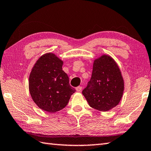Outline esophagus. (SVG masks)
<instances>
[{
    "instance_id": "obj_1",
    "label": "esophagus",
    "mask_w": 151,
    "mask_h": 151,
    "mask_svg": "<svg viewBox=\"0 0 151 151\" xmlns=\"http://www.w3.org/2000/svg\"><path fill=\"white\" fill-rule=\"evenodd\" d=\"M82 89V86H78V87L76 88V91H78V92L81 91Z\"/></svg>"
}]
</instances>
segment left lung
Returning <instances> with one entry per match:
<instances>
[{
    "label": "left lung",
    "mask_w": 151,
    "mask_h": 151,
    "mask_svg": "<svg viewBox=\"0 0 151 151\" xmlns=\"http://www.w3.org/2000/svg\"><path fill=\"white\" fill-rule=\"evenodd\" d=\"M124 91L120 69L111 57L103 54L94 60L91 78L82 94L89 105L106 111L119 103Z\"/></svg>",
    "instance_id": "1"
}]
</instances>
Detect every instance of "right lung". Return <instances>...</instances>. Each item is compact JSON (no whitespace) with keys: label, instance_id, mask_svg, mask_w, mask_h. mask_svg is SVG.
Listing matches in <instances>:
<instances>
[{"label":"right lung","instance_id":"obj_1","mask_svg":"<svg viewBox=\"0 0 151 151\" xmlns=\"http://www.w3.org/2000/svg\"><path fill=\"white\" fill-rule=\"evenodd\" d=\"M63 63L54 54H45L37 60L30 74L32 98L38 107L50 113L65 108L76 91L62 70Z\"/></svg>","mask_w":151,"mask_h":151}]
</instances>
